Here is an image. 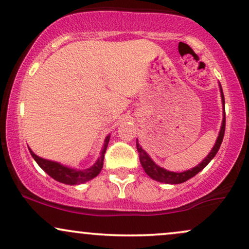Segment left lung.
I'll return each instance as SVG.
<instances>
[{"instance_id": "obj_1", "label": "left lung", "mask_w": 249, "mask_h": 249, "mask_svg": "<svg viewBox=\"0 0 249 249\" xmlns=\"http://www.w3.org/2000/svg\"><path fill=\"white\" fill-rule=\"evenodd\" d=\"M220 91H221V101H222V105H224V118H222V124H221V128H220V132L218 136V139H216L215 145H214L211 152L208 153V156L204 159L198 166L191 168V170L185 171V172H171V171L165 170L160 166L154 162L152 159L148 157V154L142 150L141 145L138 144V139H137V150H138L139 153V159H141V164L144 171L146 172V174L151 178L157 180V181L160 182H166V184H181V182L187 181L188 179H191L192 177L198 174L200 171L204 170L205 167L207 166L208 162H210L212 159L215 157V154L218 153L220 145H221L222 139H224V134H225V126H226V116H225V97H224V92H222V88L220 85Z\"/></svg>"}]
</instances>
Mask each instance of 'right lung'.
<instances>
[{
    "mask_svg": "<svg viewBox=\"0 0 249 249\" xmlns=\"http://www.w3.org/2000/svg\"><path fill=\"white\" fill-rule=\"evenodd\" d=\"M108 141H110V136H107V138H105L104 146L102 148L101 157L98 158V160L95 162L93 166H91L90 168H87V170H75V168L64 166V165L59 164V162L39 158V157L36 156L30 148L29 150H30L31 156H33V158L35 159L37 164L39 165V167H41L44 172L49 174L51 178H53L59 182H63V184L78 185L93 179L95 177L98 176L99 172H101L103 168V161H104V154L107 152Z\"/></svg>",
    "mask_w": 249,
    "mask_h": 249,
    "instance_id": "add662e5",
    "label": "right lung"
}]
</instances>
